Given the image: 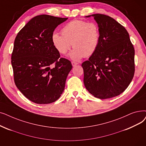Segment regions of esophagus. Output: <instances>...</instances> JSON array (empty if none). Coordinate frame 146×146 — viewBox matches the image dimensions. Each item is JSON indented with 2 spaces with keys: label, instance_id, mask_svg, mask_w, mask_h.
I'll return each instance as SVG.
<instances>
[{
  "label": "esophagus",
  "instance_id": "obj_1",
  "mask_svg": "<svg viewBox=\"0 0 146 146\" xmlns=\"http://www.w3.org/2000/svg\"><path fill=\"white\" fill-rule=\"evenodd\" d=\"M72 66H73V67H74V66H76V65H78V62H76L72 61Z\"/></svg>",
  "mask_w": 146,
  "mask_h": 146
}]
</instances>
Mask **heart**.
<instances>
[{"label": "heart", "mask_w": 146, "mask_h": 146, "mask_svg": "<svg viewBox=\"0 0 146 146\" xmlns=\"http://www.w3.org/2000/svg\"><path fill=\"white\" fill-rule=\"evenodd\" d=\"M61 33H55L52 35L53 45L60 54L66 55L70 49L72 43L74 49L70 55L73 60L92 55L100 45V29L95 22L72 20L62 29Z\"/></svg>", "instance_id": "b5f03b06"}]
</instances>
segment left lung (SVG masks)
Here are the masks:
<instances>
[{
    "label": "left lung",
    "instance_id": "8db88e82",
    "mask_svg": "<svg viewBox=\"0 0 146 146\" xmlns=\"http://www.w3.org/2000/svg\"><path fill=\"white\" fill-rule=\"evenodd\" d=\"M92 16L99 26L101 38L96 51L82 64L84 85L95 97L110 98L122 93L132 81L135 50L127 30L115 19L100 14Z\"/></svg>",
    "mask_w": 146,
    "mask_h": 146
}]
</instances>
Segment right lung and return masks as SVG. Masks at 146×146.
I'll use <instances>...</instances> for the list:
<instances>
[{
	"label": "right lung",
	"mask_w": 146,
	"mask_h": 146,
	"mask_svg": "<svg viewBox=\"0 0 146 146\" xmlns=\"http://www.w3.org/2000/svg\"><path fill=\"white\" fill-rule=\"evenodd\" d=\"M67 18L35 17L18 33L11 55L15 85L31 101L46 104L57 100L64 91L71 62L60 58L52 36Z\"/></svg>",
	"instance_id": "add662e5"
}]
</instances>
